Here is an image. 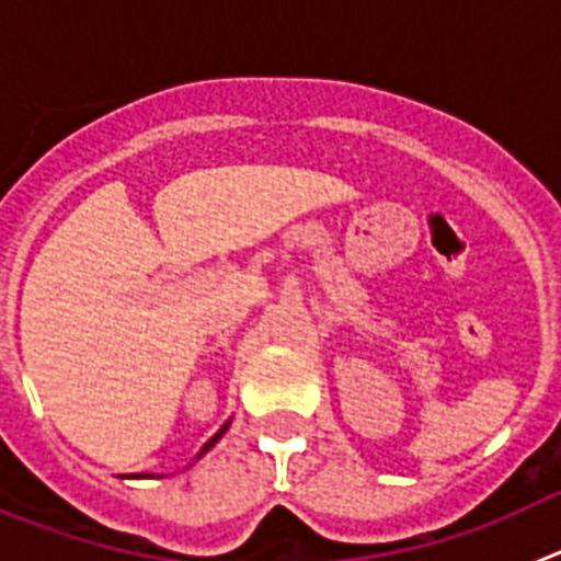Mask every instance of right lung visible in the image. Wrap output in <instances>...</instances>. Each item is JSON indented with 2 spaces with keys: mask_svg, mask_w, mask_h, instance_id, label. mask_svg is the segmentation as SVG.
Here are the masks:
<instances>
[{
  "mask_svg": "<svg viewBox=\"0 0 561 561\" xmlns=\"http://www.w3.org/2000/svg\"><path fill=\"white\" fill-rule=\"evenodd\" d=\"M227 427H230V421H227L225 427H221V430H219V433L213 435V438H210V440H207L205 447H202V449H199V455H196V460H199V458H202V455H205V453H207V449H213V447H216V444H219V438H221V435H225V433H227ZM131 478H153V474H131Z\"/></svg>",
  "mask_w": 561,
  "mask_h": 561,
  "instance_id": "right-lung-1",
  "label": "right lung"
}]
</instances>
